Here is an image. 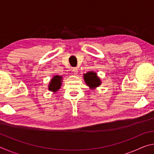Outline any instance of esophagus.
Listing matches in <instances>:
<instances>
[{
	"mask_svg": "<svg viewBox=\"0 0 154 154\" xmlns=\"http://www.w3.org/2000/svg\"><path fill=\"white\" fill-rule=\"evenodd\" d=\"M72 72H73L75 75H77L78 73V69L77 68H73V69H72Z\"/></svg>",
	"mask_w": 154,
	"mask_h": 154,
	"instance_id": "obj_1",
	"label": "esophagus"
}]
</instances>
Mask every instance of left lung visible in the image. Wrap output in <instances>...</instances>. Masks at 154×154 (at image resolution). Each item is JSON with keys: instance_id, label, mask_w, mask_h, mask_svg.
I'll return each mask as SVG.
<instances>
[{"instance_id": "left-lung-1", "label": "left lung", "mask_w": 154, "mask_h": 154, "mask_svg": "<svg viewBox=\"0 0 154 154\" xmlns=\"http://www.w3.org/2000/svg\"><path fill=\"white\" fill-rule=\"evenodd\" d=\"M83 79L85 83L91 90H95L101 85V80L94 71H88L87 73L83 74Z\"/></svg>"}]
</instances>
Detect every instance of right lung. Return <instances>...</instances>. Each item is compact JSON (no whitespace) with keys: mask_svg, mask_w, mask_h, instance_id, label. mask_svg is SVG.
<instances>
[{"mask_svg":"<svg viewBox=\"0 0 154 154\" xmlns=\"http://www.w3.org/2000/svg\"><path fill=\"white\" fill-rule=\"evenodd\" d=\"M62 79H63L62 76H60V75H54L51 78V79L48 84V90L54 93L58 92L62 86Z\"/></svg>","mask_w":154,"mask_h":154,"instance_id":"right-lung-1","label":"right lung"}]
</instances>
